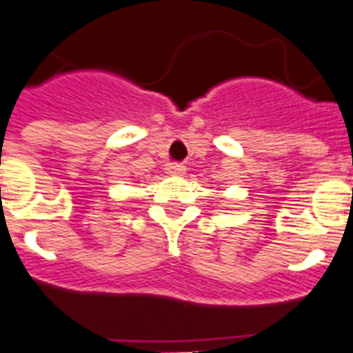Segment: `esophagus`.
<instances>
[{"instance_id":"34e87169","label":"esophagus","mask_w":353,"mask_h":353,"mask_svg":"<svg viewBox=\"0 0 353 353\" xmlns=\"http://www.w3.org/2000/svg\"><path fill=\"white\" fill-rule=\"evenodd\" d=\"M165 170H167V174H170V176H183V174L186 172V167L183 165V163L172 161L165 165Z\"/></svg>"}]
</instances>
